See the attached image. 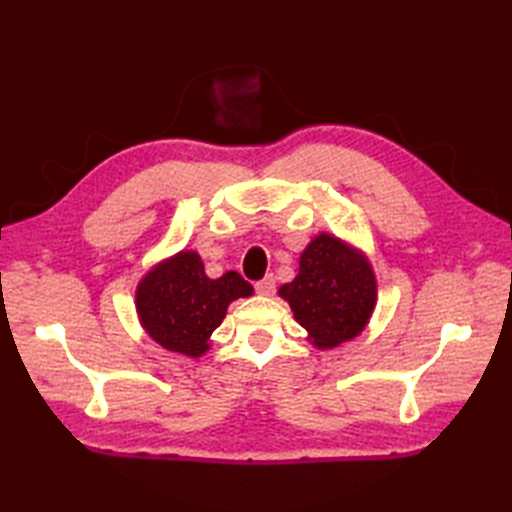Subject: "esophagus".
<instances>
[{"label":"esophagus","mask_w":512,"mask_h":512,"mask_svg":"<svg viewBox=\"0 0 512 512\" xmlns=\"http://www.w3.org/2000/svg\"><path fill=\"white\" fill-rule=\"evenodd\" d=\"M256 292L262 294V297H271V294L275 292V277H273V275H267L265 280L256 282Z\"/></svg>","instance_id":"obj_1"}]
</instances>
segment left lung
<instances>
[{
    "label": "left lung",
    "instance_id": "obj_1",
    "mask_svg": "<svg viewBox=\"0 0 512 512\" xmlns=\"http://www.w3.org/2000/svg\"><path fill=\"white\" fill-rule=\"evenodd\" d=\"M376 294V275L365 254L327 232L305 247L299 275L280 288L294 320L322 350L344 344L365 329Z\"/></svg>",
    "mask_w": 512,
    "mask_h": 512
}]
</instances>
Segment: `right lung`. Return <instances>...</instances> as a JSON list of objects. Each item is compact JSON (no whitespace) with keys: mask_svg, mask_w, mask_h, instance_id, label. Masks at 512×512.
Returning a JSON list of instances; mask_svg holds the SVG:
<instances>
[{"mask_svg":"<svg viewBox=\"0 0 512 512\" xmlns=\"http://www.w3.org/2000/svg\"><path fill=\"white\" fill-rule=\"evenodd\" d=\"M252 294V284L237 271L211 280L200 256L183 250L158 262L138 282L136 312L153 342L198 359L209 350V337L222 324L228 305Z\"/></svg>","mask_w":512,"mask_h":512,"instance_id":"add662e5","label":"right lung"}]
</instances>
